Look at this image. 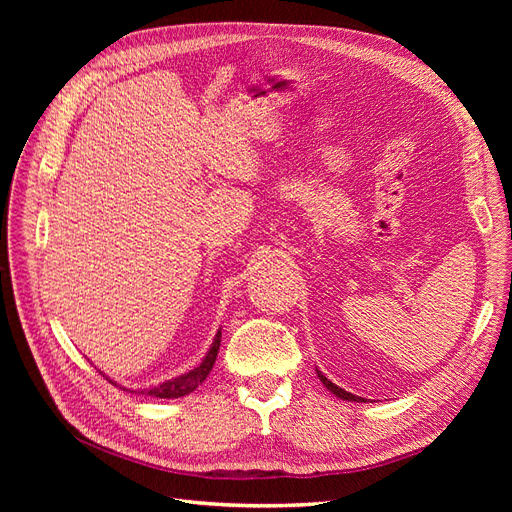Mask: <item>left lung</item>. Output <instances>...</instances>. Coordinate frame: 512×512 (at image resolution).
<instances>
[{
  "label": "left lung",
  "instance_id": "obj_1",
  "mask_svg": "<svg viewBox=\"0 0 512 512\" xmlns=\"http://www.w3.org/2000/svg\"><path fill=\"white\" fill-rule=\"evenodd\" d=\"M316 374H318V378H320V382L327 386V389L335 395V397H339V399H344V401H363V397H356V395H352V393H348V391H344L342 386H337V384H333L327 376L322 374V371H318L316 369Z\"/></svg>",
  "mask_w": 512,
  "mask_h": 512
}]
</instances>
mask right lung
Wrapping results in <instances>:
<instances>
[{
    "mask_svg": "<svg viewBox=\"0 0 512 512\" xmlns=\"http://www.w3.org/2000/svg\"><path fill=\"white\" fill-rule=\"evenodd\" d=\"M220 339H222V331H218V335H215L213 344H211L209 352L205 354L203 363H200L194 369H190L188 374H181V376H177L173 380H166V382H162L158 386H149V389H143V391H138V393H141V395H151V397H160V399H175V397L190 395L194 389H198V386L205 382V378L209 376V371L213 369V363H215V359H218ZM132 393H136V391H132Z\"/></svg>",
    "mask_w": 512,
    "mask_h": 512,
    "instance_id": "obj_1",
    "label": "right lung"
}]
</instances>
